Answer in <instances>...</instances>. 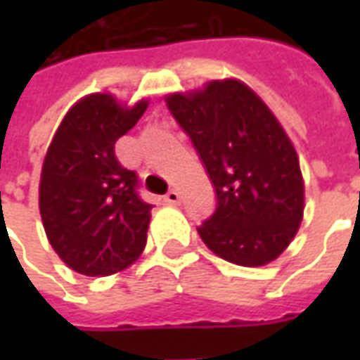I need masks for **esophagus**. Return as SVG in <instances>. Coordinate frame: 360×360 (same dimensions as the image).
<instances>
[{
	"label": "esophagus",
	"instance_id": "34e87169",
	"mask_svg": "<svg viewBox=\"0 0 360 360\" xmlns=\"http://www.w3.org/2000/svg\"><path fill=\"white\" fill-rule=\"evenodd\" d=\"M164 200L167 204H172V206H177V204H179V200H181V196H179V193H177V191H169V193L164 196Z\"/></svg>",
	"mask_w": 360,
	"mask_h": 360
}]
</instances>
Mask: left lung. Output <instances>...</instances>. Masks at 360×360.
I'll return each mask as SVG.
<instances>
[{
    "mask_svg": "<svg viewBox=\"0 0 360 360\" xmlns=\"http://www.w3.org/2000/svg\"><path fill=\"white\" fill-rule=\"evenodd\" d=\"M165 102L216 191V210L198 227L204 245L239 266L276 260L293 241L304 210L299 158L283 127L235 79L169 94Z\"/></svg>",
    "mask_w": 360,
    "mask_h": 360,
    "instance_id": "left-lung-1",
    "label": "left lung"
}]
</instances>
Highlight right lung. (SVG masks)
<instances>
[{"label":"right lung","instance_id":"obj_1","mask_svg":"<svg viewBox=\"0 0 360 360\" xmlns=\"http://www.w3.org/2000/svg\"><path fill=\"white\" fill-rule=\"evenodd\" d=\"M148 102L127 108L111 94H90L67 111L40 177V214L48 241L69 268L111 276L146 245L152 204L139 196V175L119 164L115 142Z\"/></svg>","mask_w":360,"mask_h":360}]
</instances>
